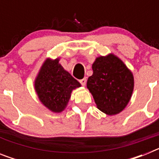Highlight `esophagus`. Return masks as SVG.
Masks as SVG:
<instances>
[{
    "label": "esophagus",
    "instance_id": "obj_1",
    "mask_svg": "<svg viewBox=\"0 0 159 159\" xmlns=\"http://www.w3.org/2000/svg\"><path fill=\"white\" fill-rule=\"evenodd\" d=\"M80 83L82 84L83 86H85V85H86V83H87V80L85 78L82 79V80H80Z\"/></svg>",
    "mask_w": 159,
    "mask_h": 159
}]
</instances>
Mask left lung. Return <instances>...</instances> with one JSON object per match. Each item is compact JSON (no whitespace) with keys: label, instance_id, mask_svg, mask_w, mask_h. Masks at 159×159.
I'll return each mask as SVG.
<instances>
[{"label":"left lung","instance_id":"8db88e82","mask_svg":"<svg viewBox=\"0 0 159 159\" xmlns=\"http://www.w3.org/2000/svg\"><path fill=\"white\" fill-rule=\"evenodd\" d=\"M93 74L87 82L97 107L108 116L126 107L134 90V76L119 58L113 54L95 59Z\"/></svg>","mask_w":159,"mask_h":159}]
</instances>
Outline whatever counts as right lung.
I'll return each instance as SVG.
<instances>
[{
  "label": "right lung",
  "instance_id": "1",
  "mask_svg": "<svg viewBox=\"0 0 159 159\" xmlns=\"http://www.w3.org/2000/svg\"><path fill=\"white\" fill-rule=\"evenodd\" d=\"M59 59H47L35 80L39 99L48 109L59 113L65 109L73 90L80 84L59 64Z\"/></svg>",
  "mask_w": 159,
  "mask_h": 159
}]
</instances>
